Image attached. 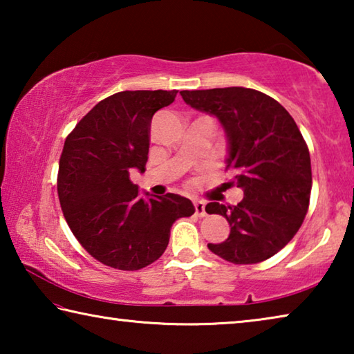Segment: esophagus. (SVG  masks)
I'll return each mask as SVG.
<instances>
[{"instance_id": "34e87169", "label": "esophagus", "mask_w": 354, "mask_h": 354, "mask_svg": "<svg viewBox=\"0 0 354 354\" xmlns=\"http://www.w3.org/2000/svg\"><path fill=\"white\" fill-rule=\"evenodd\" d=\"M194 206H195V214L198 215V217H205V215H206V205H205V201L196 200V201H194Z\"/></svg>"}]
</instances>
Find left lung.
<instances>
[{
    "mask_svg": "<svg viewBox=\"0 0 354 354\" xmlns=\"http://www.w3.org/2000/svg\"><path fill=\"white\" fill-rule=\"evenodd\" d=\"M185 104L218 120L227 140L230 185L243 190L237 206L209 203L207 214L231 226L221 243H207L232 263H257L277 254L297 234L308 212L313 173L295 120L277 100L245 87L183 91Z\"/></svg>",
    "mask_w": 354,
    "mask_h": 354,
    "instance_id": "8db88e82",
    "label": "left lung"
}]
</instances>
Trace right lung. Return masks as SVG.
<instances>
[{
    "label": "right lung",
    "instance_id": "obj_1",
    "mask_svg": "<svg viewBox=\"0 0 354 354\" xmlns=\"http://www.w3.org/2000/svg\"><path fill=\"white\" fill-rule=\"evenodd\" d=\"M178 91H124L93 107L68 134L59 160L64 217L84 250L104 266L139 270L169 245L175 220L195 212L176 194L139 195L133 169L145 171L149 124Z\"/></svg>",
    "mask_w": 354,
    "mask_h": 354
}]
</instances>
